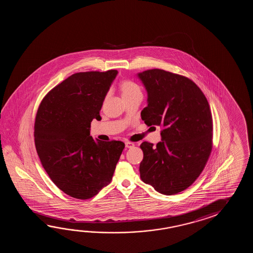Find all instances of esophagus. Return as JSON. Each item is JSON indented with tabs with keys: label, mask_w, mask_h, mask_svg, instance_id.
I'll return each mask as SVG.
<instances>
[{
	"label": "esophagus",
	"mask_w": 253,
	"mask_h": 253,
	"mask_svg": "<svg viewBox=\"0 0 253 253\" xmlns=\"http://www.w3.org/2000/svg\"><path fill=\"white\" fill-rule=\"evenodd\" d=\"M125 145H126V148H132V147L134 146V143H132V142H126Z\"/></svg>",
	"instance_id": "esophagus-1"
}]
</instances>
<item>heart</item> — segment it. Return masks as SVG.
<instances>
[{
	"instance_id": "1",
	"label": "heart",
	"mask_w": 253,
	"mask_h": 253,
	"mask_svg": "<svg viewBox=\"0 0 253 253\" xmlns=\"http://www.w3.org/2000/svg\"><path fill=\"white\" fill-rule=\"evenodd\" d=\"M119 89L124 99L127 97H133L137 94H141L140 86L136 83H134V81H128V80L120 82Z\"/></svg>"
}]
</instances>
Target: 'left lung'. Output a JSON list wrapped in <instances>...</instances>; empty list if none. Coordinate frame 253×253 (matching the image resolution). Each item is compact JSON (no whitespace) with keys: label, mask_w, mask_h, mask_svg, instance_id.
Here are the masks:
<instances>
[{"label":"left lung","mask_w":253,"mask_h":253,"mask_svg":"<svg viewBox=\"0 0 253 253\" xmlns=\"http://www.w3.org/2000/svg\"><path fill=\"white\" fill-rule=\"evenodd\" d=\"M147 92L141 119L160 126L162 141L143 142L140 177L166 195L188 188L203 172L212 148V118L205 94L194 81L154 69L137 74Z\"/></svg>","instance_id":"left-lung-1"}]
</instances>
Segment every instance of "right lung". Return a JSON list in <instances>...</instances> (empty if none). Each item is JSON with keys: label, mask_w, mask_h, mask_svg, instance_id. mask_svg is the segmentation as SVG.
Here are the masks:
<instances>
[{"label": "right lung", "mask_w": 253, "mask_h": 253, "mask_svg": "<svg viewBox=\"0 0 253 253\" xmlns=\"http://www.w3.org/2000/svg\"><path fill=\"white\" fill-rule=\"evenodd\" d=\"M118 70L70 76L43 98L34 125L35 146L43 168L65 194L91 198L111 182L125 144L90 135Z\"/></svg>", "instance_id": "right-lung-1"}]
</instances>
